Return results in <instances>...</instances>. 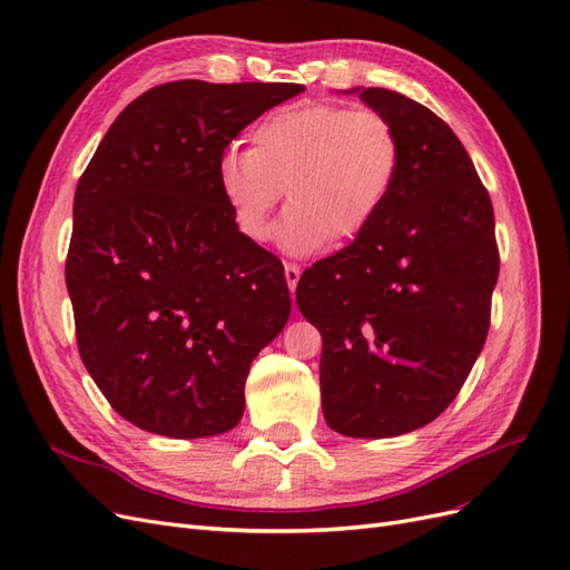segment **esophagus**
<instances>
[{"label": "esophagus", "instance_id": "1", "mask_svg": "<svg viewBox=\"0 0 570 570\" xmlns=\"http://www.w3.org/2000/svg\"><path fill=\"white\" fill-rule=\"evenodd\" d=\"M299 275H302V268L297 264H292V262L285 264V281H287L289 292H295V287L299 283Z\"/></svg>", "mask_w": 570, "mask_h": 570}]
</instances>
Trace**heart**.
<instances>
[{"instance_id":"b5f03b06","label":"heart","mask_w":570,"mask_h":570,"mask_svg":"<svg viewBox=\"0 0 570 570\" xmlns=\"http://www.w3.org/2000/svg\"><path fill=\"white\" fill-rule=\"evenodd\" d=\"M249 140L252 149L220 154V197L237 230L264 243L285 187L278 245L297 256L364 235L402 170L400 132L373 109L299 101L268 114Z\"/></svg>"}]
</instances>
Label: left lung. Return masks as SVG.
Listing matches in <instances>:
<instances>
[{
	"instance_id": "obj_1",
	"label": "left lung",
	"mask_w": 570,
	"mask_h": 570,
	"mask_svg": "<svg viewBox=\"0 0 570 570\" xmlns=\"http://www.w3.org/2000/svg\"><path fill=\"white\" fill-rule=\"evenodd\" d=\"M392 120L402 170L373 226L304 271L299 312L323 337L321 402L347 438H394L454 402L490 331L494 212L454 130L383 88H354Z\"/></svg>"
}]
</instances>
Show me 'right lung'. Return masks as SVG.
I'll return each instance as SVG.
<instances>
[{
  "label": "right lung",
  "mask_w": 570,
  "mask_h": 570,
  "mask_svg": "<svg viewBox=\"0 0 570 570\" xmlns=\"http://www.w3.org/2000/svg\"><path fill=\"white\" fill-rule=\"evenodd\" d=\"M295 82L176 80L118 114L78 180L66 287L107 402L166 438L243 419L254 356L289 316L283 266L237 230L218 159Z\"/></svg>",
  "instance_id": "right-lung-1"
}]
</instances>
